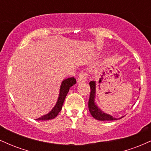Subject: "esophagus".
Returning a JSON list of instances; mask_svg holds the SVG:
<instances>
[{"label": "esophagus", "mask_w": 151, "mask_h": 151, "mask_svg": "<svg viewBox=\"0 0 151 151\" xmlns=\"http://www.w3.org/2000/svg\"><path fill=\"white\" fill-rule=\"evenodd\" d=\"M86 77H87V74L85 72H81V73L79 74V77H78L77 79V82L78 83H81L83 81H86Z\"/></svg>", "instance_id": "esophagus-1"}]
</instances>
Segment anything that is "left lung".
Segmentation results:
<instances>
[{
	"label": "left lung",
	"mask_w": 151,
	"mask_h": 151,
	"mask_svg": "<svg viewBox=\"0 0 151 151\" xmlns=\"http://www.w3.org/2000/svg\"><path fill=\"white\" fill-rule=\"evenodd\" d=\"M90 88H91V92H90V96L89 99V110L91 116L96 119V120L99 121H114L117 120L118 119H116L112 116L111 115L105 113L103 111L101 110V109L96 105L95 102V96H96V81H91L89 82ZM124 116H121L119 119H121Z\"/></svg>",
	"instance_id": "1"
}]
</instances>
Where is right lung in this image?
Here are the masks:
<instances>
[{"mask_svg": "<svg viewBox=\"0 0 151 151\" xmlns=\"http://www.w3.org/2000/svg\"><path fill=\"white\" fill-rule=\"evenodd\" d=\"M76 83H77V81H76L74 77L67 78V79L62 81L61 86H60V93H59L58 99V101H57L56 104L55 105V106L53 107L52 109L50 111L49 113L42 116L38 118L36 120L47 121L55 119V118L58 115L59 112H60V111L62 110V105H63L66 96H67V93L69 92V90H70V87L73 86L74 84H75Z\"/></svg>", "mask_w": 151, "mask_h": 151, "instance_id": "obj_1", "label": "right lung"}]
</instances>
